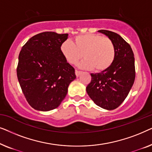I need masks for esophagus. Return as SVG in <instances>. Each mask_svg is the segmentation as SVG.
<instances>
[{
	"mask_svg": "<svg viewBox=\"0 0 152 152\" xmlns=\"http://www.w3.org/2000/svg\"><path fill=\"white\" fill-rule=\"evenodd\" d=\"M81 73H82V72H81V71H78V70H75V75H76V76L77 77H78L80 75Z\"/></svg>",
	"mask_w": 152,
	"mask_h": 152,
	"instance_id": "1",
	"label": "esophagus"
}]
</instances>
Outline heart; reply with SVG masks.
<instances>
[{"label": "heart", "instance_id": "heart-1", "mask_svg": "<svg viewBox=\"0 0 152 152\" xmlns=\"http://www.w3.org/2000/svg\"><path fill=\"white\" fill-rule=\"evenodd\" d=\"M61 53L70 64L75 65L83 57L86 59L79 66L84 69L104 71L113 64L115 49L111 39L95 34H85L75 37L74 43L66 40L61 45Z\"/></svg>", "mask_w": 152, "mask_h": 152}]
</instances>
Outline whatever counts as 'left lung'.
I'll return each instance as SVG.
<instances>
[{
    "instance_id": "obj_1",
    "label": "left lung",
    "mask_w": 152,
    "mask_h": 152,
    "mask_svg": "<svg viewBox=\"0 0 152 152\" xmlns=\"http://www.w3.org/2000/svg\"><path fill=\"white\" fill-rule=\"evenodd\" d=\"M113 42L115 49L113 63L107 70L91 73L86 92L95 104L107 110L118 108L126 99L134 83L135 59L130 45L117 33L101 30Z\"/></svg>"
}]
</instances>
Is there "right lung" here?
Returning <instances> with one entry per match:
<instances>
[{"label":"right lung","mask_w":152,"mask_h":152,"mask_svg":"<svg viewBox=\"0 0 152 152\" xmlns=\"http://www.w3.org/2000/svg\"><path fill=\"white\" fill-rule=\"evenodd\" d=\"M68 34L45 32L34 35L23 46L16 72L23 93L33 109L48 111L65 98L75 69L61 53Z\"/></svg>","instance_id":"add662e5"}]
</instances>
